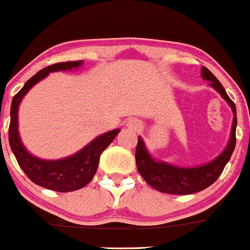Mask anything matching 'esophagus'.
I'll return each instance as SVG.
<instances>
[{"instance_id": "34e87169", "label": "esophagus", "mask_w": 250, "mask_h": 250, "mask_svg": "<svg viewBox=\"0 0 250 250\" xmlns=\"http://www.w3.org/2000/svg\"><path fill=\"white\" fill-rule=\"evenodd\" d=\"M128 126H130L131 128H133V130H140L141 128V124L138 122H136V120H131V122L128 123Z\"/></svg>"}]
</instances>
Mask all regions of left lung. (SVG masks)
<instances>
[{
  "instance_id": "1",
  "label": "left lung",
  "mask_w": 250,
  "mask_h": 250,
  "mask_svg": "<svg viewBox=\"0 0 250 250\" xmlns=\"http://www.w3.org/2000/svg\"><path fill=\"white\" fill-rule=\"evenodd\" d=\"M201 74L205 79L210 82V85L214 87L221 96L225 99L231 106L233 112V125L231 131L230 142L225 150L212 163L205 166L194 167V168H181L165 163H158L153 160L146 151L142 138L138 137L137 146H136V164L138 172L154 189L161 192L173 195H189L201 191L212 185L218 179L223 172L224 167L230 160L236 146V126H237V117H236V107L232 100L226 94L221 83L215 78L214 74L208 68L202 67Z\"/></svg>"
}]
</instances>
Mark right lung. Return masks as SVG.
Segmentation results:
<instances>
[{"label":"right lung","mask_w":250,"mask_h":250,"mask_svg":"<svg viewBox=\"0 0 250 250\" xmlns=\"http://www.w3.org/2000/svg\"><path fill=\"white\" fill-rule=\"evenodd\" d=\"M81 63L82 61H66V62L54 63V65L41 69L35 76L31 77L17 95H14L12 106H10L8 138L10 149H12L18 164L35 184L45 188V189L54 190V191H74V190H78L89 184L92 177L96 173L102 151L113 142L120 130H113L104 135L99 136L91 143L87 144L85 148L67 159L56 161L40 160L27 153L22 143L20 142L19 135H18V107H19L24 95L37 82L47 77L49 72L71 69L78 67Z\"/></svg>","instance_id":"obj_1"}]
</instances>
